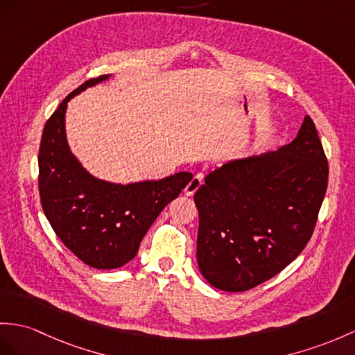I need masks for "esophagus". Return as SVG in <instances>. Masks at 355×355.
Returning <instances> with one entry per match:
<instances>
[{"label":"esophagus","instance_id":"esophagus-1","mask_svg":"<svg viewBox=\"0 0 355 355\" xmlns=\"http://www.w3.org/2000/svg\"><path fill=\"white\" fill-rule=\"evenodd\" d=\"M202 185V176H194L191 180H189V184L185 187V194L187 196H193L198 188Z\"/></svg>","mask_w":355,"mask_h":355}]
</instances>
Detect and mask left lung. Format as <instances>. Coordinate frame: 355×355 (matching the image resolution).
I'll return each mask as SVG.
<instances>
[{"mask_svg": "<svg viewBox=\"0 0 355 355\" xmlns=\"http://www.w3.org/2000/svg\"><path fill=\"white\" fill-rule=\"evenodd\" d=\"M328 184L316 126L275 152L215 168L194 194L197 263L214 288L248 291L277 275L312 238Z\"/></svg>", "mask_w": 355, "mask_h": 355, "instance_id": "left-lung-1", "label": "left lung"}]
</instances>
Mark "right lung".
<instances>
[{
  "label": "right lung",
  "instance_id": "add662e5",
  "mask_svg": "<svg viewBox=\"0 0 355 355\" xmlns=\"http://www.w3.org/2000/svg\"><path fill=\"white\" fill-rule=\"evenodd\" d=\"M110 76L92 78L67 94L45 123L39 149L43 212L62 243L98 270H114L132 261L161 211L193 179L191 173L179 171L122 185L94 178L76 159L66 138L67 102Z\"/></svg>",
  "mask_w": 355,
  "mask_h": 355
}]
</instances>
